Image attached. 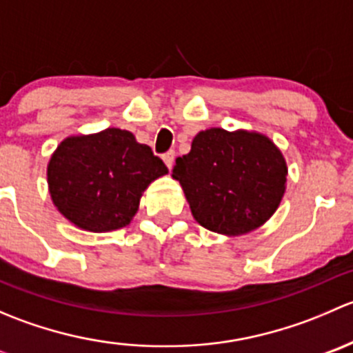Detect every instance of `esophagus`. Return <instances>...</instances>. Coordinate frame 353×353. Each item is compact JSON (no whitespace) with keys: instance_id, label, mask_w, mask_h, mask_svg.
Instances as JSON below:
<instances>
[{"instance_id":"34e87169","label":"esophagus","mask_w":353,"mask_h":353,"mask_svg":"<svg viewBox=\"0 0 353 353\" xmlns=\"http://www.w3.org/2000/svg\"><path fill=\"white\" fill-rule=\"evenodd\" d=\"M162 159H163V162H165V165L169 167V169H172L174 159H176V152H174V150H169V152H165V154L162 155Z\"/></svg>"}]
</instances>
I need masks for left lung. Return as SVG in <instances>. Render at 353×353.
I'll list each match as a JSON object with an SVG mask.
<instances>
[{"label": "left lung", "instance_id": "left-lung-1", "mask_svg": "<svg viewBox=\"0 0 353 353\" xmlns=\"http://www.w3.org/2000/svg\"><path fill=\"white\" fill-rule=\"evenodd\" d=\"M172 177L183 186L193 216L212 232L239 236L261 227L285 193L287 163L265 134L199 131Z\"/></svg>", "mask_w": 353, "mask_h": 353}]
</instances>
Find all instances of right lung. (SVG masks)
Wrapping results in <instances>:
<instances>
[{
  "label": "right lung",
  "mask_w": 353,
  "mask_h": 353,
  "mask_svg": "<svg viewBox=\"0 0 353 353\" xmlns=\"http://www.w3.org/2000/svg\"><path fill=\"white\" fill-rule=\"evenodd\" d=\"M167 172L165 163L133 133L108 128L63 140L49 160L48 184L52 203L71 223L108 232L131 222L141 193Z\"/></svg>",
  "instance_id": "add662e5"
}]
</instances>
